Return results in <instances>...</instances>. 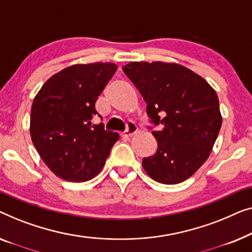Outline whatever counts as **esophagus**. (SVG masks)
<instances>
[{"instance_id":"obj_1","label":"esophagus","mask_w":252,"mask_h":252,"mask_svg":"<svg viewBox=\"0 0 252 252\" xmlns=\"http://www.w3.org/2000/svg\"><path fill=\"white\" fill-rule=\"evenodd\" d=\"M137 132H138V126L134 125V123H129V125H127L126 130L125 131V132H122V137L130 138V137H132L133 134H136Z\"/></svg>"}]
</instances>
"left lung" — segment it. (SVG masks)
I'll return each instance as SVG.
<instances>
[{
  "label": "left lung",
  "instance_id": "obj_1",
  "mask_svg": "<svg viewBox=\"0 0 252 252\" xmlns=\"http://www.w3.org/2000/svg\"><path fill=\"white\" fill-rule=\"evenodd\" d=\"M123 72L146 102L158 151L143 158L147 175L171 185L189 179L207 161L221 126L216 91L178 63L132 62Z\"/></svg>",
  "mask_w": 252,
  "mask_h": 252
}]
</instances>
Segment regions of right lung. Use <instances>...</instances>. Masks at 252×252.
I'll return each instance as SVG.
<instances>
[{
	"label": "right lung",
	"instance_id": "right-lung-1",
	"mask_svg": "<svg viewBox=\"0 0 252 252\" xmlns=\"http://www.w3.org/2000/svg\"><path fill=\"white\" fill-rule=\"evenodd\" d=\"M112 63L73 65L52 75L35 95L31 137L49 169L67 182L99 173L119 134L92 125L95 101L114 75Z\"/></svg>",
	"mask_w": 252,
	"mask_h": 252
}]
</instances>
